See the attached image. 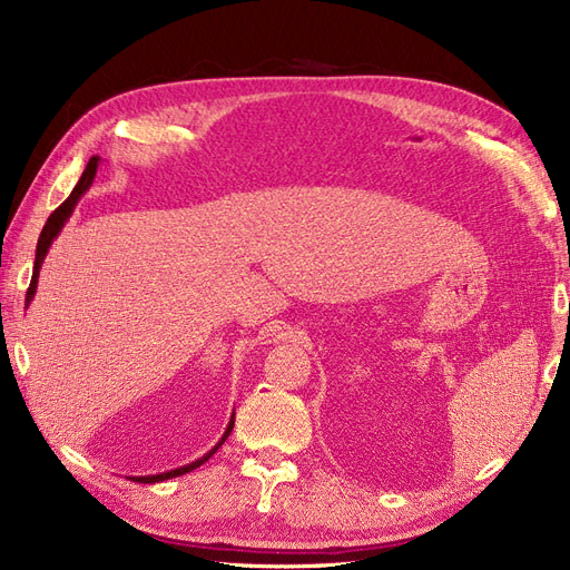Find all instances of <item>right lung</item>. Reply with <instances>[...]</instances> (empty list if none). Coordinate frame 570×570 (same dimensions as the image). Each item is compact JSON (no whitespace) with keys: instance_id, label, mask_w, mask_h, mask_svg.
<instances>
[{"instance_id":"right-lung-1","label":"right lung","mask_w":570,"mask_h":570,"mask_svg":"<svg viewBox=\"0 0 570 570\" xmlns=\"http://www.w3.org/2000/svg\"><path fill=\"white\" fill-rule=\"evenodd\" d=\"M98 161H100V157H91L89 159V164H87V168H83V174H81V178H79V183L75 185V189L70 193V197L62 202L53 214L49 216V220H47V225H45V229H41V235H39V242H37V253H35V267H32V282H30V288H28V296H26V307L32 303V298H35V291H37V279H39V269H41V263H45V258H47V253H49V248H51V244H53V239L60 235V229H62V225L68 223V218L72 216V210H75V206H77V202L81 199V195L87 193V189L91 187V183H94V178H96V171H98ZM232 428H235V417L229 420V425H227V430H225V434L220 436V441L218 444L210 449L204 458H199V460H195V462H189V465H183V468H176V470H171V472H161V474H150V476H131L134 481H140V483H157V481H164V479H174V476H180V474H187V472H193V470H197L199 465H204V462L214 455L223 444H225V439L229 436V432H232Z\"/></svg>"}]
</instances>
